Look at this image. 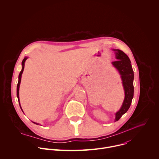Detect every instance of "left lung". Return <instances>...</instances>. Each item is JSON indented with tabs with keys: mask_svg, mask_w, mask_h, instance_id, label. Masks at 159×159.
<instances>
[{
	"mask_svg": "<svg viewBox=\"0 0 159 159\" xmlns=\"http://www.w3.org/2000/svg\"><path fill=\"white\" fill-rule=\"evenodd\" d=\"M112 50L115 52L117 60L112 61V65L116 68L120 75L125 91V99L122 106L115 113V122H116L127 112L131 104L134 93V72L129 57L120 50L113 49Z\"/></svg>",
	"mask_w": 159,
	"mask_h": 159,
	"instance_id": "obj_1",
	"label": "left lung"
}]
</instances>
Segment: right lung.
<instances>
[{
	"label": "right lung",
	"instance_id": "right-lung-1",
	"mask_svg": "<svg viewBox=\"0 0 159 159\" xmlns=\"http://www.w3.org/2000/svg\"><path fill=\"white\" fill-rule=\"evenodd\" d=\"M28 58V57H25V58L23 59V60H22V70H21V71L20 72L19 75V77H18L19 80H18V84H17V99H18V101H19V104L20 107V109H21V110H22V112H23V111H22V107H21V106H20V102H19V87H20V81H21V77H22V72H23V71H24V69H25V63L26 60ZM33 123H34V124H36V125H39V123H35V122H33Z\"/></svg>",
	"mask_w": 159,
	"mask_h": 159
}]
</instances>
